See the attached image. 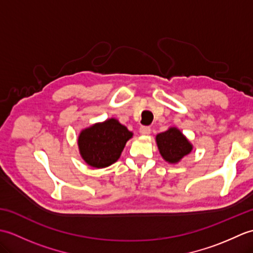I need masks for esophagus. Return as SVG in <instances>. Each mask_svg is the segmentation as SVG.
Returning a JSON list of instances; mask_svg holds the SVG:
<instances>
[{"label":"esophagus","instance_id":"esophagus-1","mask_svg":"<svg viewBox=\"0 0 253 253\" xmlns=\"http://www.w3.org/2000/svg\"><path fill=\"white\" fill-rule=\"evenodd\" d=\"M139 132H140L142 136H148L150 135V132H151V128L147 126H142L140 129H139Z\"/></svg>","mask_w":253,"mask_h":253}]
</instances>
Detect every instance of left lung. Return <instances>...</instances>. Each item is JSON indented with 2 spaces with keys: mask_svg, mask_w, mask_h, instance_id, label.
Returning <instances> with one entry per match:
<instances>
[{
  "mask_svg": "<svg viewBox=\"0 0 253 253\" xmlns=\"http://www.w3.org/2000/svg\"><path fill=\"white\" fill-rule=\"evenodd\" d=\"M158 149L162 158L170 164H177L189 154L193 146L177 127H169L155 137Z\"/></svg>",
  "mask_w": 253,
  "mask_h": 253,
  "instance_id": "8db88e82",
  "label": "left lung"
}]
</instances>
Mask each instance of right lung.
<instances>
[{"instance_id": "obj_1", "label": "right lung", "mask_w": 253, "mask_h": 253, "mask_svg": "<svg viewBox=\"0 0 253 253\" xmlns=\"http://www.w3.org/2000/svg\"><path fill=\"white\" fill-rule=\"evenodd\" d=\"M133 133L116 118H109L84 128L78 136V149L83 160L95 169H104L121 158L126 142Z\"/></svg>"}]
</instances>
